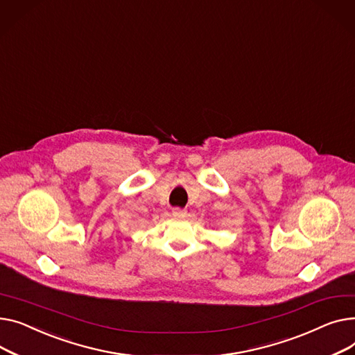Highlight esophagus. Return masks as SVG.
<instances>
[{
    "mask_svg": "<svg viewBox=\"0 0 355 355\" xmlns=\"http://www.w3.org/2000/svg\"><path fill=\"white\" fill-rule=\"evenodd\" d=\"M172 215L176 216V218H184L186 216V211L180 209V207H175V209L172 211Z\"/></svg>",
    "mask_w": 355,
    "mask_h": 355,
    "instance_id": "esophagus-1",
    "label": "esophagus"
}]
</instances>
